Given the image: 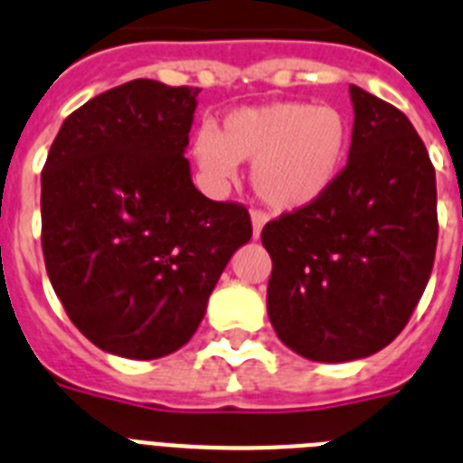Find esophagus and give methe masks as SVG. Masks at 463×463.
<instances>
[{
  "label": "esophagus",
  "instance_id": "1",
  "mask_svg": "<svg viewBox=\"0 0 463 463\" xmlns=\"http://www.w3.org/2000/svg\"><path fill=\"white\" fill-rule=\"evenodd\" d=\"M265 223H268V214H263V212H251V226H254L256 240L260 237V231H263Z\"/></svg>",
  "mask_w": 463,
  "mask_h": 463
}]
</instances>
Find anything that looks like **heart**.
Wrapping results in <instances>:
<instances>
[{"label": "heart", "mask_w": 463, "mask_h": 463, "mask_svg": "<svg viewBox=\"0 0 463 463\" xmlns=\"http://www.w3.org/2000/svg\"><path fill=\"white\" fill-rule=\"evenodd\" d=\"M349 142L352 126L333 104L272 102L232 109L219 132H198L193 158L214 186L231 182L237 163H254L256 195L277 212H300L335 186Z\"/></svg>", "instance_id": "b5f03b06"}]
</instances>
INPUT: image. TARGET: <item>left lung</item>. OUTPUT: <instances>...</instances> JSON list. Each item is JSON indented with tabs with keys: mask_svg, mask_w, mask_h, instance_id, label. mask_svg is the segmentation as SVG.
Masks as SVG:
<instances>
[{
	"mask_svg": "<svg viewBox=\"0 0 463 463\" xmlns=\"http://www.w3.org/2000/svg\"><path fill=\"white\" fill-rule=\"evenodd\" d=\"M347 165L326 198L270 221L268 317L309 361L345 364L403 331L431 277L436 172L408 116L359 86Z\"/></svg>",
	"mask_w": 463,
	"mask_h": 463,
	"instance_id": "obj_1",
	"label": "left lung"
}]
</instances>
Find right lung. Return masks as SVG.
I'll return each instance as SVG.
<instances>
[{
    "label": "right lung",
    "mask_w": 463,
    "mask_h": 463,
    "mask_svg": "<svg viewBox=\"0 0 463 463\" xmlns=\"http://www.w3.org/2000/svg\"><path fill=\"white\" fill-rule=\"evenodd\" d=\"M200 88L135 79L67 116L42 172L48 279L102 352L151 361L198 331L251 240L242 204L193 186L184 154Z\"/></svg>",
    "instance_id": "add662e5"
}]
</instances>
